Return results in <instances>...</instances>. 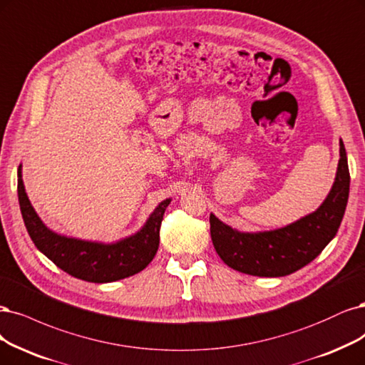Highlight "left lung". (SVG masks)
Returning a JSON list of instances; mask_svg holds the SVG:
<instances>
[{"label":"left lung","mask_w":365,"mask_h":365,"mask_svg":"<svg viewBox=\"0 0 365 365\" xmlns=\"http://www.w3.org/2000/svg\"><path fill=\"white\" fill-rule=\"evenodd\" d=\"M350 175L344 143L335 181L323 204L311 215L273 231L242 232L210 215V232L225 264L246 274L278 278L307 266L335 237L349 199Z\"/></svg>","instance_id":"obj_1"}]
</instances>
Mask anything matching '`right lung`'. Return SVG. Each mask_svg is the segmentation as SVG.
<instances>
[{"mask_svg":"<svg viewBox=\"0 0 365 365\" xmlns=\"http://www.w3.org/2000/svg\"><path fill=\"white\" fill-rule=\"evenodd\" d=\"M18 199L25 228L34 246L63 272L95 284L128 278L142 272L154 259L160 245L163 215L172 200L169 197L160 202L140 231L116 243H99L66 237L49 230L37 216L25 193L22 166L18 168Z\"/></svg>","mask_w":365,"mask_h":365,"instance_id":"obj_1","label":"right lung"}]
</instances>
